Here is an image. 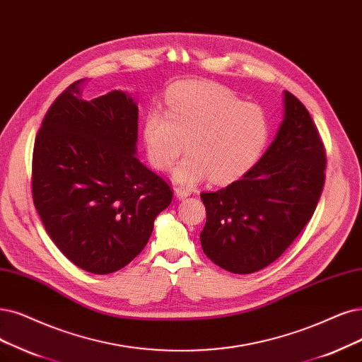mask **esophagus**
<instances>
[{
  "mask_svg": "<svg viewBox=\"0 0 362 362\" xmlns=\"http://www.w3.org/2000/svg\"><path fill=\"white\" fill-rule=\"evenodd\" d=\"M174 195H176V198L179 199H183L188 195H191V189L188 188H182V186H177V188H174Z\"/></svg>",
  "mask_w": 362,
  "mask_h": 362,
  "instance_id": "1",
  "label": "esophagus"
}]
</instances>
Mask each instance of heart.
Instances as JSON below:
<instances>
[{
	"label": "heart",
	"mask_w": 362,
	"mask_h": 362,
	"mask_svg": "<svg viewBox=\"0 0 362 362\" xmlns=\"http://www.w3.org/2000/svg\"><path fill=\"white\" fill-rule=\"evenodd\" d=\"M270 137V124L257 104L243 103L218 85L188 82L167 97L165 115L152 110L143 124L146 155L156 170L173 171L180 183L210 176L213 183L242 177L261 156Z\"/></svg>",
	"instance_id": "obj_1"
}]
</instances>
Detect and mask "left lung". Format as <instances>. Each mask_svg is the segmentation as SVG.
<instances>
[{
  "mask_svg": "<svg viewBox=\"0 0 362 362\" xmlns=\"http://www.w3.org/2000/svg\"><path fill=\"white\" fill-rule=\"evenodd\" d=\"M273 143L245 176L203 192L202 247L221 269L255 273L274 262L312 219L325 183V147L304 104L284 92Z\"/></svg>",
  "mask_w": 362,
  "mask_h": 362,
  "instance_id": "8db88e82",
  "label": "left lung"
}]
</instances>
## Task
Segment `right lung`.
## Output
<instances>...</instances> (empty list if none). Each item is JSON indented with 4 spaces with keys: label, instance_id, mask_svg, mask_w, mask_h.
I'll use <instances>...</instances> for the list:
<instances>
[{
    "label": "right lung",
    "instance_id": "right-lung-1",
    "mask_svg": "<svg viewBox=\"0 0 362 362\" xmlns=\"http://www.w3.org/2000/svg\"><path fill=\"white\" fill-rule=\"evenodd\" d=\"M86 78L53 101L33 153V199L52 242L80 269L109 274L149 242L173 192L137 153L139 107L127 92L82 100Z\"/></svg>",
    "mask_w": 362,
    "mask_h": 362
}]
</instances>
